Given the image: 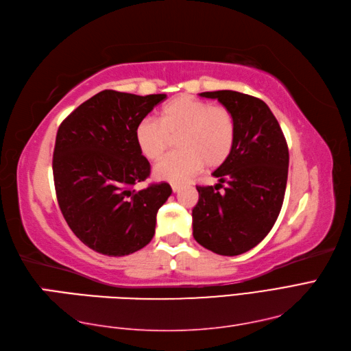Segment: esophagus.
<instances>
[{"label":"esophagus","instance_id":"esophagus-1","mask_svg":"<svg viewBox=\"0 0 351 351\" xmlns=\"http://www.w3.org/2000/svg\"><path fill=\"white\" fill-rule=\"evenodd\" d=\"M171 189H173L174 193H178V192L183 189V186L182 184H177V183H173V184H171Z\"/></svg>","mask_w":351,"mask_h":351}]
</instances>
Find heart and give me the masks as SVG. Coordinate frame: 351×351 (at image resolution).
<instances>
[{"mask_svg":"<svg viewBox=\"0 0 351 351\" xmlns=\"http://www.w3.org/2000/svg\"><path fill=\"white\" fill-rule=\"evenodd\" d=\"M237 135L232 111L223 106L182 95L160 108L158 122L144 119L135 128V141L143 156L159 160L176 141L174 155L167 156L155 167L158 180L182 183L205 165L217 168L230 156Z\"/></svg>","mask_w":351,"mask_h":351,"instance_id":"1","label":"heart"}]
</instances>
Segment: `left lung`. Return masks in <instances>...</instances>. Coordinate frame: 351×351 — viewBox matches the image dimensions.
<instances>
[{"mask_svg": "<svg viewBox=\"0 0 351 351\" xmlns=\"http://www.w3.org/2000/svg\"><path fill=\"white\" fill-rule=\"evenodd\" d=\"M199 95L232 111L237 135L230 156L213 173L219 183L196 186L199 199L192 210L193 238L217 254L237 256L258 245L280 215L289 171L287 143L262 99L235 90ZM220 186L223 194L218 192Z\"/></svg>", "mask_w": 351, "mask_h": 351, "instance_id": "8db88e82", "label": "left lung"}]
</instances>
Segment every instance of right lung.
I'll use <instances>...</instances> for the list:
<instances>
[{
  "label": "right lung",
  "mask_w": 351,
  "mask_h": 351,
  "mask_svg": "<svg viewBox=\"0 0 351 351\" xmlns=\"http://www.w3.org/2000/svg\"><path fill=\"white\" fill-rule=\"evenodd\" d=\"M167 98L102 90L61 123L53 150V180L68 226L89 249L126 256L147 245L168 183L132 186L150 176L135 141V128Z\"/></svg>",
  "instance_id": "obj_1"
}]
</instances>
